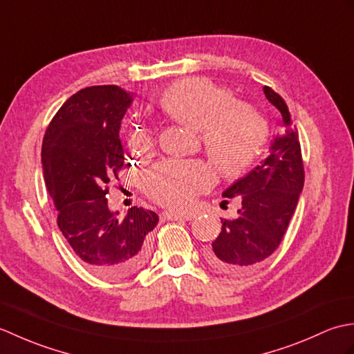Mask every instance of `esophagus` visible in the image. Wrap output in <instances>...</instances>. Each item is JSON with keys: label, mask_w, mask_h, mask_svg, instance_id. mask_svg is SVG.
<instances>
[{"label": "esophagus", "mask_w": 354, "mask_h": 354, "mask_svg": "<svg viewBox=\"0 0 354 354\" xmlns=\"http://www.w3.org/2000/svg\"><path fill=\"white\" fill-rule=\"evenodd\" d=\"M162 216H164V219H167V221H192L194 217L192 214H181V213H175V212H164Z\"/></svg>", "instance_id": "34e87169"}]
</instances>
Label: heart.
I'll list each match as a JSON object with an SVG mask.
<instances>
[{
    "label": "heart",
    "mask_w": 354,
    "mask_h": 354,
    "mask_svg": "<svg viewBox=\"0 0 354 354\" xmlns=\"http://www.w3.org/2000/svg\"><path fill=\"white\" fill-rule=\"evenodd\" d=\"M156 104L173 122L199 131L202 147L223 179H237L250 170L265 147L269 129L254 106L234 102L231 91L212 80L190 77L162 89ZM155 137L147 127L131 131L129 146L147 153ZM214 170L204 161L164 160L150 169L142 185L150 199L169 208H187L214 183Z\"/></svg>",
    "instance_id": "b5f03b06"
}]
</instances>
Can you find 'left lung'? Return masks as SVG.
<instances>
[{
	"mask_svg": "<svg viewBox=\"0 0 354 354\" xmlns=\"http://www.w3.org/2000/svg\"><path fill=\"white\" fill-rule=\"evenodd\" d=\"M263 91L280 111L283 131L274 138L266 160L223 192V198L239 196L242 208L234 219H222L221 234L205 252L209 265L230 275L254 269L277 250L304 185L301 145L288 103L272 88Z\"/></svg>",
	"mask_w": 354,
	"mask_h": 354,
	"instance_id": "left-lung-1",
	"label": "left lung"
}]
</instances>
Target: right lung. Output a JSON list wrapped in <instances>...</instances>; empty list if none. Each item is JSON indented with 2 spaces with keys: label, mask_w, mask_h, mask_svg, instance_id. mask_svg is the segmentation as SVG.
I'll return each mask as SVG.
<instances>
[{
  "label": "right lung",
  "mask_w": 354,
  "mask_h": 354,
  "mask_svg": "<svg viewBox=\"0 0 354 354\" xmlns=\"http://www.w3.org/2000/svg\"><path fill=\"white\" fill-rule=\"evenodd\" d=\"M131 102L117 85L80 89L51 118L42 141L57 227L85 266L106 278L129 277L145 265L158 223L150 209L132 207L122 221L108 208L109 183L129 165L118 131Z\"/></svg>",
  "instance_id": "add662e5"
}]
</instances>
